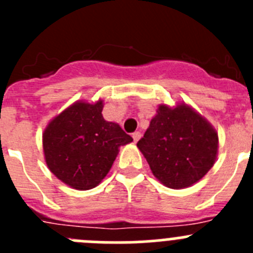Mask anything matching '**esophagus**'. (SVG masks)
Returning <instances> with one entry per match:
<instances>
[{
  "label": "esophagus",
  "instance_id": "obj_1",
  "mask_svg": "<svg viewBox=\"0 0 253 253\" xmlns=\"http://www.w3.org/2000/svg\"><path fill=\"white\" fill-rule=\"evenodd\" d=\"M131 137H133L134 142H138V140H139V138L142 137V134H140V131H134Z\"/></svg>",
  "mask_w": 253,
  "mask_h": 253
}]
</instances>
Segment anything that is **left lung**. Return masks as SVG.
Segmentation results:
<instances>
[{
  "label": "left lung",
  "mask_w": 253,
  "mask_h": 253,
  "mask_svg": "<svg viewBox=\"0 0 253 253\" xmlns=\"http://www.w3.org/2000/svg\"><path fill=\"white\" fill-rule=\"evenodd\" d=\"M137 146L165 186L185 189L213 167L218 134L187 105H161Z\"/></svg>",
  "instance_id": "1"
}]
</instances>
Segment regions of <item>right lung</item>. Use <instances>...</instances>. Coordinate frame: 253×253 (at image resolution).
<instances>
[{"mask_svg":"<svg viewBox=\"0 0 253 253\" xmlns=\"http://www.w3.org/2000/svg\"><path fill=\"white\" fill-rule=\"evenodd\" d=\"M102 101L76 102L55 116L43 134L45 161L60 181L77 190L101 182L120 146L133 140L115 123L102 118Z\"/></svg>","mask_w":253,"mask_h":253,"instance_id":"right-lung-1","label":"right lung"}]
</instances>
